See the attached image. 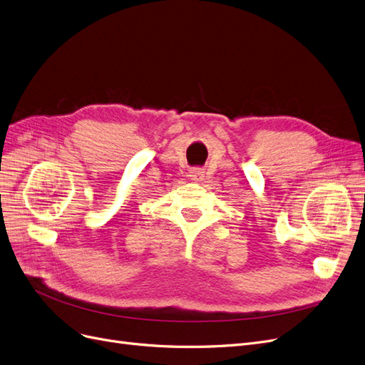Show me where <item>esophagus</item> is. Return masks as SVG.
Returning a JSON list of instances; mask_svg holds the SVG:
<instances>
[{"mask_svg": "<svg viewBox=\"0 0 365 365\" xmlns=\"http://www.w3.org/2000/svg\"><path fill=\"white\" fill-rule=\"evenodd\" d=\"M203 175H205V171L201 170V168H192L190 171V178L192 180H201V179H203Z\"/></svg>", "mask_w": 365, "mask_h": 365, "instance_id": "esophagus-1", "label": "esophagus"}]
</instances>
